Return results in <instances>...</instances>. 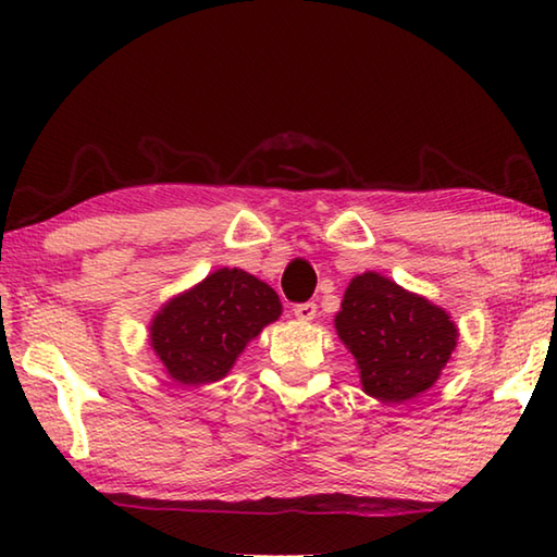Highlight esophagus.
Instances as JSON below:
<instances>
[{"instance_id":"34e87169","label":"esophagus","mask_w":557,"mask_h":557,"mask_svg":"<svg viewBox=\"0 0 557 557\" xmlns=\"http://www.w3.org/2000/svg\"><path fill=\"white\" fill-rule=\"evenodd\" d=\"M292 312H295L299 322H312V319L317 317V305H314V301H305V305H295Z\"/></svg>"}]
</instances>
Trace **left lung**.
<instances>
[{
	"label": "left lung",
	"instance_id": "1",
	"mask_svg": "<svg viewBox=\"0 0 557 557\" xmlns=\"http://www.w3.org/2000/svg\"><path fill=\"white\" fill-rule=\"evenodd\" d=\"M334 326L363 393L393 405L430 391L459 342L445 309L371 270L348 282Z\"/></svg>",
	"mask_w": 557,
	"mask_h": 557
}]
</instances>
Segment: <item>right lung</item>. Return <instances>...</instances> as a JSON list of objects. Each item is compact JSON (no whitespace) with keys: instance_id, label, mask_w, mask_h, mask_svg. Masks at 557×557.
I'll return each instance as SVG.
<instances>
[{"instance_id":"obj_1","label":"right lung","mask_w":557,"mask_h":557,"mask_svg":"<svg viewBox=\"0 0 557 557\" xmlns=\"http://www.w3.org/2000/svg\"><path fill=\"white\" fill-rule=\"evenodd\" d=\"M280 314L282 301L268 282L221 268L159 307L149 346L169 379L196 388L225 379L245 346Z\"/></svg>"}]
</instances>
